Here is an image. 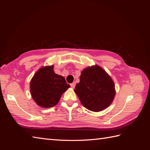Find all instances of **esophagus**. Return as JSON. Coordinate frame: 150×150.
<instances>
[{
  "mask_svg": "<svg viewBox=\"0 0 150 150\" xmlns=\"http://www.w3.org/2000/svg\"><path fill=\"white\" fill-rule=\"evenodd\" d=\"M75 86H76V83L75 82H73V83L71 84V88H74L75 87Z\"/></svg>",
  "mask_w": 150,
  "mask_h": 150,
  "instance_id": "1",
  "label": "esophagus"
}]
</instances>
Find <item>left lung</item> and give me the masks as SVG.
<instances>
[{"label": "left lung", "mask_w": 150, "mask_h": 150, "mask_svg": "<svg viewBox=\"0 0 150 150\" xmlns=\"http://www.w3.org/2000/svg\"><path fill=\"white\" fill-rule=\"evenodd\" d=\"M115 86L111 77L98 65L85 68L81 72L80 82L74 92L88 110L99 112L112 103L116 94Z\"/></svg>", "instance_id": "obj_1"}]
</instances>
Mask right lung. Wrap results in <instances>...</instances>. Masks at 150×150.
Returning a JSON list of instances; mask_svg holds the SVG:
<instances>
[{
    "label": "right lung",
    "mask_w": 150,
    "mask_h": 150,
    "mask_svg": "<svg viewBox=\"0 0 150 150\" xmlns=\"http://www.w3.org/2000/svg\"><path fill=\"white\" fill-rule=\"evenodd\" d=\"M53 69V65L40 67L30 81L31 96L42 108L56 105L62 94L70 87L64 77L56 74Z\"/></svg>",
    "instance_id": "right-lung-1"
}]
</instances>
